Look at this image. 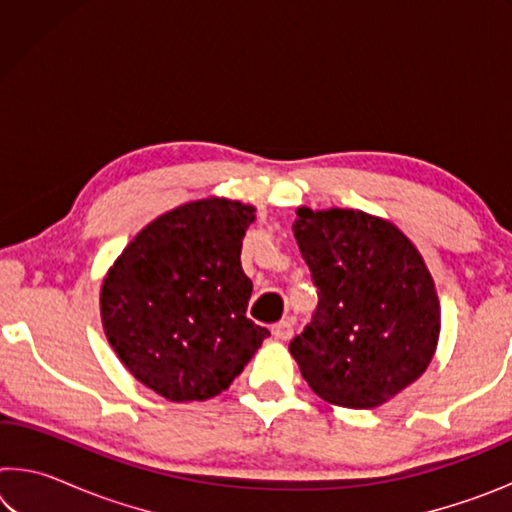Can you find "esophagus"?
<instances>
[{"mask_svg":"<svg viewBox=\"0 0 512 512\" xmlns=\"http://www.w3.org/2000/svg\"><path fill=\"white\" fill-rule=\"evenodd\" d=\"M273 334H275V339H280V341H289L291 336H293V320H280V323H277L275 327H273Z\"/></svg>","mask_w":512,"mask_h":512,"instance_id":"esophagus-1","label":"esophagus"}]
</instances>
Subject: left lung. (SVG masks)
I'll use <instances>...</instances> for the list:
<instances>
[{"mask_svg":"<svg viewBox=\"0 0 512 512\" xmlns=\"http://www.w3.org/2000/svg\"><path fill=\"white\" fill-rule=\"evenodd\" d=\"M293 235L318 307L289 343L318 397L372 409L413 384L436 352L440 305L429 268L393 223L300 207Z\"/></svg>","mask_w":512,"mask_h":512,"instance_id":"left-lung-1","label":"left lung"}]
</instances>
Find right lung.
<instances>
[{"instance_id":"right-lung-1","label":"right lung","mask_w":512,"mask_h":512,"mask_svg":"<svg viewBox=\"0 0 512 512\" xmlns=\"http://www.w3.org/2000/svg\"><path fill=\"white\" fill-rule=\"evenodd\" d=\"M253 221L237 201L185 203L146 225L103 280L112 350L171 402L219 395L271 336L246 316L253 282L239 255Z\"/></svg>"}]
</instances>
